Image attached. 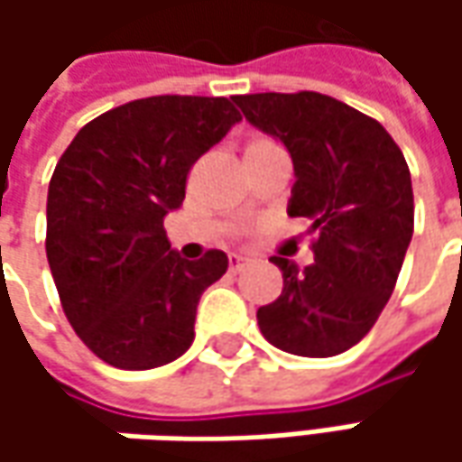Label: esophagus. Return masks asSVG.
<instances>
[{
  "label": "esophagus",
  "instance_id": "1",
  "mask_svg": "<svg viewBox=\"0 0 462 462\" xmlns=\"http://www.w3.org/2000/svg\"><path fill=\"white\" fill-rule=\"evenodd\" d=\"M246 267H252V259L249 257H241V254H231V257H228V270H231L234 275L244 273Z\"/></svg>",
  "mask_w": 462,
  "mask_h": 462
}]
</instances>
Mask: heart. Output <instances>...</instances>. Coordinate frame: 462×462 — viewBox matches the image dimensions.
<instances>
[{
    "label": "heart",
    "instance_id": "obj_1",
    "mask_svg": "<svg viewBox=\"0 0 462 462\" xmlns=\"http://www.w3.org/2000/svg\"><path fill=\"white\" fill-rule=\"evenodd\" d=\"M270 146H275V143H273V141H267V138H254V141H249V146H246V152L244 153L262 152V149H270Z\"/></svg>",
    "mask_w": 462,
    "mask_h": 462
}]
</instances>
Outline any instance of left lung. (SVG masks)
Returning <instances> with one entry per match:
<instances>
[{"instance_id":"obj_1","label":"left lung","mask_w":462,"mask_h":462,"mask_svg":"<svg viewBox=\"0 0 462 462\" xmlns=\"http://www.w3.org/2000/svg\"><path fill=\"white\" fill-rule=\"evenodd\" d=\"M293 159L288 216L310 221L313 264L285 257L282 293L257 310L270 345L298 357H331L378 321L414 234L406 159L378 120L319 92L231 97Z\"/></svg>"}]
</instances>
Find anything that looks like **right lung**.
<instances>
[{"label":"right lung","instance_id":"obj_1","mask_svg":"<svg viewBox=\"0 0 462 462\" xmlns=\"http://www.w3.org/2000/svg\"><path fill=\"white\" fill-rule=\"evenodd\" d=\"M241 120L226 97L134 99L87 123L48 185L45 254L69 324L99 360L152 370L185 355L228 257H180L164 218L189 167Z\"/></svg>","mask_w":462,"mask_h":462}]
</instances>
